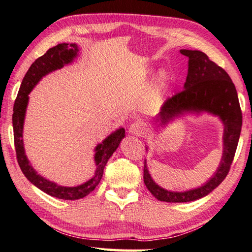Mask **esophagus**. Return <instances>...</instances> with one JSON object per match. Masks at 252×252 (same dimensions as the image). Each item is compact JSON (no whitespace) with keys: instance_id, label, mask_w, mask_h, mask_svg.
I'll list each match as a JSON object with an SVG mask.
<instances>
[{"instance_id":"obj_1","label":"esophagus","mask_w":252,"mask_h":252,"mask_svg":"<svg viewBox=\"0 0 252 252\" xmlns=\"http://www.w3.org/2000/svg\"><path fill=\"white\" fill-rule=\"evenodd\" d=\"M128 132L130 133L132 136H141L143 129L140 124H138V123H133V124L130 125V127L128 128Z\"/></svg>"}]
</instances>
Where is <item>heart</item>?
<instances>
[{
  "label": "heart",
  "instance_id": "heart-1",
  "mask_svg": "<svg viewBox=\"0 0 252 252\" xmlns=\"http://www.w3.org/2000/svg\"><path fill=\"white\" fill-rule=\"evenodd\" d=\"M167 79V74L165 71H161L160 75H158V81H160L161 84H164Z\"/></svg>",
  "mask_w": 252,
  "mask_h": 252
}]
</instances>
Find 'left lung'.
<instances>
[{"label": "left lung", "instance_id": "obj_1", "mask_svg": "<svg viewBox=\"0 0 252 252\" xmlns=\"http://www.w3.org/2000/svg\"><path fill=\"white\" fill-rule=\"evenodd\" d=\"M179 52L188 58V74L184 90L164 102L157 115V126L165 128L186 115L199 116L207 113L217 116L223 125V153L217 171L207 183L185 191H172L158 186L153 181L145 160L143 182L153 197L165 202L196 201L212 192L227 175L243 125L237 91L226 71L210 61L201 51L181 50ZM146 150H149L148 146Z\"/></svg>", "mask_w": 252, "mask_h": 252}]
</instances>
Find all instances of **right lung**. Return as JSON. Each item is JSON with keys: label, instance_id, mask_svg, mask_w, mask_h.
I'll return each instance as SVG.
<instances>
[{"label": "right lung", "instance_id": "obj_1", "mask_svg": "<svg viewBox=\"0 0 252 252\" xmlns=\"http://www.w3.org/2000/svg\"><path fill=\"white\" fill-rule=\"evenodd\" d=\"M78 52L79 48L76 43H61L54 48L49 49L47 53L35 60L24 77L13 110L14 141L20 169L26 178L40 190L50 194V196L63 200L81 199L94 190V188L99 185L102 176H103V171L107 161L116 151V149L120 147L121 141L125 137V129L120 127L115 131L110 133L104 140H102V142L97 143L94 148L95 153L94 160L96 166L94 175L78 186H61L59 184L51 182L38 174L30 164V161L26 156L23 139L24 123L29 102V94L44 76L73 63L74 60L78 56Z\"/></svg>", "mask_w": 252, "mask_h": 252}]
</instances>
